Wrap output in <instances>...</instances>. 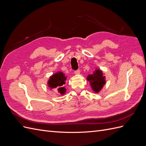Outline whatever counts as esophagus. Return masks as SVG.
Here are the masks:
<instances>
[{
  "label": "esophagus",
  "mask_w": 146,
  "mask_h": 146,
  "mask_svg": "<svg viewBox=\"0 0 146 146\" xmlns=\"http://www.w3.org/2000/svg\"><path fill=\"white\" fill-rule=\"evenodd\" d=\"M74 73H75V74H80V70H79V69L76 70L74 71Z\"/></svg>",
  "instance_id": "obj_1"
}]
</instances>
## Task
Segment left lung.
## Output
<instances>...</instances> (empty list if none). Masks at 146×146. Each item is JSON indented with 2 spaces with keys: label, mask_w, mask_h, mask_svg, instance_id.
<instances>
[{
  "label": "left lung",
  "mask_w": 146,
  "mask_h": 146,
  "mask_svg": "<svg viewBox=\"0 0 146 146\" xmlns=\"http://www.w3.org/2000/svg\"><path fill=\"white\" fill-rule=\"evenodd\" d=\"M87 80L90 81L92 89L95 92L100 91L105 83V76H103L102 70L99 69H97L94 74L89 75Z\"/></svg>",
  "instance_id": "left-lung-1"
}]
</instances>
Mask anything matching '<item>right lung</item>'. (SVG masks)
Segmentation results:
<instances>
[{
  "label": "right lung",
  "instance_id": "right-lung-1",
  "mask_svg": "<svg viewBox=\"0 0 146 146\" xmlns=\"http://www.w3.org/2000/svg\"><path fill=\"white\" fill-rule=\"evenodd\" d=\"M66 77L64 76L63 72L56 73L50 77L48 80V86L51 88H57L58 91L61 94H64L66 92L65 88L63 85L65 84Z\"/></svg>",
  "mask_w": 146,
  "mask_h": 146
}]
</instances>
